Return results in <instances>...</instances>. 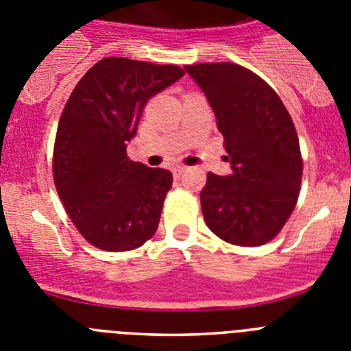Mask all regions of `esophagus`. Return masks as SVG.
Masks as SVG:
<instances>
[{
  "label": "esophagus",
  "mask_w": 351,
  "mask_h": 351,
  "mask_svg": "<svg viewBox=\"0 0 351 351\" xmlns=\"http://www.w3.org/2000/svg\"><path fill=\"white\" fill-rule=\"evenodd\" d=\"M186 172V167L184 165H173L172 167V173H173V178H181L182 173Z\"/></svg>",
  "instance_id": "esophagus-1"
}]
</instances>
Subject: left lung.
<instances>
[{
  "label": "left lung",
  "mask_w": 351,
  "mask_h": 351,
  "mask_svg": "<svg viewBox=\"0 0 351 351\" xmlns=\"http://www.w3.org/2000/svg\"><path fill=\"white\" fill-rule=\"evenodd\" d=\"M213 107L232 172L207 176L200 193L204 219L237 246L269 243L299 198L302 158L295 126L280 96L234 63L184 66Z\"/></svg>",
  "instance_id": "left-lung-1"
}]
</instances>
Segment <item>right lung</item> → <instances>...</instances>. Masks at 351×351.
<instances>
[{"instance_id": "1", "label": "right lung", "mask_w": 351, "mask_h": 351, "mask_svg": "<svg viewBox=\"0 0 351 351\" xmlns=\"http://www.w3.org/2000/svg\"><path fill=\"white\" fill-rule=\"evenodd\" d=\"M176 64L98 61L75 86L54 144V182L71 221L93 246L128 251L154 235L172 173L130 161L142 108L178 82Z\"/></svg>"}]
</instances>
